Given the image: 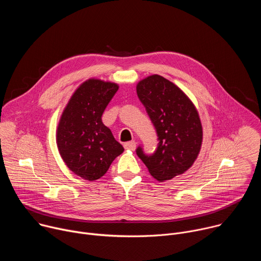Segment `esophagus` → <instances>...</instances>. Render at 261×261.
<instances>
[{
  "instance_id": "esophagus-1",
  "label": "esophagus",
  "mask_w": 261,
  "mask_h": 261,
  "mask_svg": "<svg viewBox=\"0 0 261 261\" xmlns=\"http://www.w3.org/2000/svg\"><path fill=\"white\" fill-rule=\"evenodd\" d=\"M124 147L126 148V150L134 151V150H135V147H136V142H135L134 140H131V141L125 142V143H124Z\"/></svg>"
}]
</instances>
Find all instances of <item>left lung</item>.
<instances>
[{"label":"left lung","instance_id":"left-lung-1","mask_svg":"<svg viewBox=\"0 0 261 261\" xmlns=\"http://www.w3.org/2000/svg\"><path fill=\"white\" fill-rule=\"evenodd\" d=\"M136 91L158 136L153 153L139 145L136 154L157 180L171 179L191 167L200 151L198 113L180 89L157 74L139 82Z\"/></svg>","mask_w":261,"mask_h":261}]
</instances>
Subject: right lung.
Instances as JSON below:
<instances>
[{
  "instance_id": "right-lung-1",
  "label": "right lung",
  "mask_w": 261,
  "mask_h": 261,
  "mask_svg": "<svg viewBox=\"0 0 261 261\" xmlns=\"http://www.w3.org/2000/svg\"><path fill=\"white\" fill-rule=\"evenodd\" d=\"M119 86L99 80L84 83L71 97L59 123V152L71 171L95 180L103 176L113 161L124 152L102 115Z\"/></svg>"
}]
</instances>
